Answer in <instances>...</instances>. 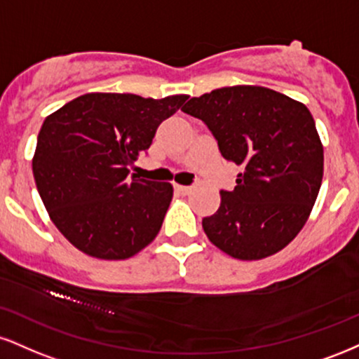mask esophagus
<instances>
[{"label":"esophagus","instance_id":"1","mask_svg":"<svg viewBox=\"0 0 359 359\" xmlns=\"http://www.w3.org/2000/svg\"><path fill=\"white\" fill-rule=\"evenodd\" d=\"M175 191L179 194H182V196H189V194L192 192V187H187V185H175Z\"/></svg>","mask_w":359,"mask_h":359}]
</instances>
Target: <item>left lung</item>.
Wrapping results in <instances>:
<instances>
[{"mask_svg": "<svg viewBox=\"0 0 359 359\" xmlns=\"http://www.w3.org/2000/svg\"><path fill=\"white\" fill-rule=\"evenodd\" d=\"M205 122L222 157L243 167L234 191L202 221L215 248L241 261L279 252L299 234L319 194L325 152L304 103L256 85L194 97L182 109Z\"/></svg>", "mask_w": 359, "mask_h": 359, "instance_id": "1", "label": "left lung"}]
</instances>
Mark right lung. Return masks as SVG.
Listing matches in <instances>:
<instances>
[{"mask_svg":"<svg viewBox=\"0 0 359 359\" xmlns=\"http://www.w3.org/2000/svg\"><path fill=\"white\" fill-rule=\"evenodd\" d=\"M187 98L86 93L45 118L34 182L51 221L86 256L122 261L157 237L174 187L130 177L128 167Z\"/></svg>","mask_w":359,"mask_h":359,"instance_id":"obj_1","label":"right lung"}]
</instances>
